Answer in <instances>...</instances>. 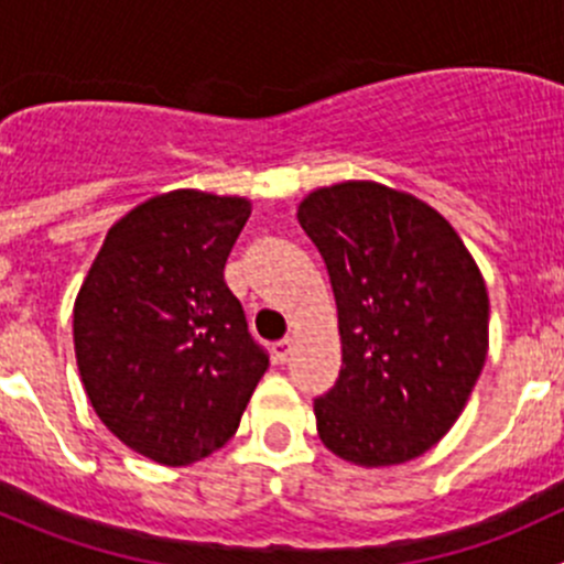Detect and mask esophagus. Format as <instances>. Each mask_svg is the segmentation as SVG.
Listing matches in <instances>:
<instances>
[{
	"mask_svg": "<svg viewBox=\"0 0 564 564\" xmlns=\"http://www.w3.org/2000/svg\"><path fill=\"white\" fill-rule=\"evenodd\" d=\"M292 346H294V340H292V338L278 340V344L272 346V355H275V360H278V362H286V360H289V355H292Z\"/></svg>",
	"mask_w": 564,
	"mask_h": 564,
	"instance_id": "obj_1",
	"label": "esophagus"
}]
</instances>
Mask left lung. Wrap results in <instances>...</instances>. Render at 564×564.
Here are the masks:
<instances>
[{
	"label": "left lung",
	"mask_w": 564,
	"mask_h": 564,
	"mask_svg": "<svg viewBox=\"0 0 564 564\" xmlns=\"http://www.w3.org/2000/svg\"><path fill=\"white\" fill-rule=\"evenodd\" d=\"M297 220L338 305L340 373L314 401L318 440L366 469L423 456L486 366L480 267L434 207L371 180L316 187Z\"/></svg>",
	"instance_id": "left-lung-1"
}]
</instances>
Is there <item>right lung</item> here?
<instances>
[{
  "label": "right lung",
  "mask_w": 564,
  "mask_h": 564,
  "mask_svg": "<svg viewBox=\"0 0 564 564\" xmlns=\"http://www.w3.org/2000/svg\"><path fill=\"white\" fill-rule=\"evenodd\" d=\"M248 218L242 196L147 198L108 229L78 289L73 344L89 403L122 445L163 466L224 447L270 366L224 281Z\"/></svg>",
  "instance_id": "obj_1"
}]
</instances>
